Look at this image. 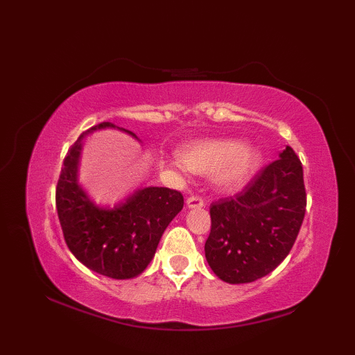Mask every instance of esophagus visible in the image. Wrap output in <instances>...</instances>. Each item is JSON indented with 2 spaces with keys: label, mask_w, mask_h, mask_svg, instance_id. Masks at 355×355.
Segmentation results:
<instances>
[{
  "label": "esophagus",
  "mask_w": 355,
  "mask_h": 355,
  "mask_svg": "<svg viewBox=\"0 0 355 355\" xmlns=\"http://www.w3.org/2000/svg\"><path fill=\"white\" fill-rule=\"evenodd\" d=\"M186 206L189 209H201L205 207V200L195 195V197H189L186 200Z\"/></svg>",
  "instance_id": "34e87169"
}]
</instances>
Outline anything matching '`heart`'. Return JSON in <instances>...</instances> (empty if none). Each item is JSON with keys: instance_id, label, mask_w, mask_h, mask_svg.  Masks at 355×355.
<instances>
[{"instance_id": "1", "label": "heart", "mask_w": 355, "mask_h": 355, "mask_svg": "<svg viewBox=\"0 0 355 355\" xmlns=\"http://www.w3.org/2000/svg\"><path fill=\"white\" fill-rule=\"evenodd\" d=\"M187 169L197 173L216 172V183L223 189H236L247 183L259 163L254 149L238 140L201 141L187 146L180 154Z\"/></svg>"}]
</instances>
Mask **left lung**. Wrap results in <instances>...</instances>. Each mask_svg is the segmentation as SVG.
Returning <instances> with one entry per match:
<instances>
[{
	"mask_svg": "<svg viewBox=\"0 0 355 355\" xmlns=\"http://www.w3.org/2000/svg\"><path fill=\"white\" fill-rule=\"evenodd\" d=\"M305 207L302 163L286 146L243 192L210 205L212 227L205 244L210 268L229 284L268 275L290 253Z\"/></svg>",
	"mask_w": 355,
	"mask_h": 355,
	"instance_id": "8db88e82",
	"label": "left lung"
}]
</instances>
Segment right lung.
I'll use <instances>...</instances> for the list:
<instances>
[{
	"label": "right lung",
	"mask_w": 355,
	"mask_h": 355,
	"mask_svg": "<svg viewBox=\"0 0 355 355\" xmlns=\"http://www.w3.org/2000/svg\"><path fill=\"white\" fill-rule=\"evenodd\" d=\"M105 128L102 122L73 143L56 186V209L65 243L85 267L112 279L139 276L154 258L163 232L183 209L182 192L145 187L112 209L97 207L78 183L82 139ZM135 137V134L119 128ZM137 139V137H135Z\"/></svg>",
	"instance_id": "obj_1"
}]
</instances>
